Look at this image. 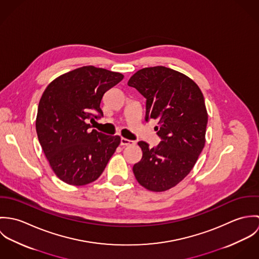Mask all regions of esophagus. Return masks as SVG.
Returning <instances> with one entry per match:
<instances>
[{"instance_id": "1", "label": "esophagus", "mask_w": 259, "mask_h": 259, "mask_svg": "<svg viewBox=\"0 0 259 259\" xmlns=\"http://www.w3.org/2000/svg\"><path fill=\"white\" fill-rule=\"evenodd\" d=\"M120 145H121L122 147L134 146V145H136V142H134V141H130V140L124 139V138H121V139H120Z\"/></svg>"}]
</instances>
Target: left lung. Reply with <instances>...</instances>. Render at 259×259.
<instances>
[{
	"label": "left lung",
	"instance_id": "1",
	"mask_svg": "<svg viewBox=\"0 0 259 259\" xmlns=\"http://www.w3.org/2000/svg\"><path fill=\"white\" fill-rule=\"evenodd\" d=\"M127 84L146 98V120L157 121L154 130L161 140L151 148L139 142L143 157L134 175L148 190H167L190 172L204 148L208 116L203 95L191 78L162 66L138 71Z\"/></svg>",
	"mask_w": 259,
	"mask_h": 259
}]
</instances>
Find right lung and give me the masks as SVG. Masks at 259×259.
Instances as JSON below:
<instances>
[{
    "label": "right lung",
    "instance_id": "1",
    "mask_svg": "<svg viewBox=\"0 0 259 259\" xmlns=\"http://www.w3.org/2000/svg\"><path fill=\"white\" fill-rule=\"evenodd\" d=\"M123 78L119 73L85 66L62 74L45 90L37 107L39 145L56 176L71 185L98 180L120 144L91 127L104 116V95Z\"/></svg>",
    "mask_w": 259,
    "mask_h": 259
}]
</instances>
